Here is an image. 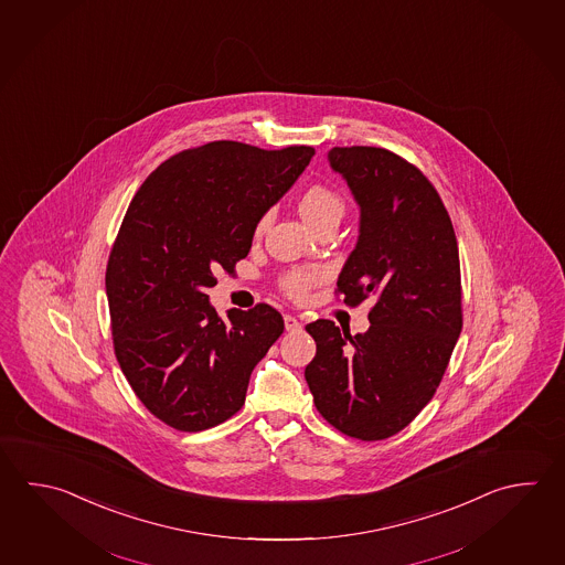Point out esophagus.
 <instances>
[{"mask_svg": "<svg viewBox=\"0 0 565 565\" xmlns=\"http://www.w3.org/2000/svg\"><path fill=\"white\" fill-rule=\"evenodd\" d=\"M284 323H286V330L288 331H299L303 326H301V321L298 320V318H294V316H286L284 318Z\"/></svg>", "mask_w": 565, "mask_h": 565, "instance_id": "esophagus-1", "label": "esophagus"}]
</instances>
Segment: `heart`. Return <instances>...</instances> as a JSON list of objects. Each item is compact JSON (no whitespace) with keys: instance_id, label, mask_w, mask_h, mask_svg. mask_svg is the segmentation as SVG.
<instances>
[{"instance_id":"1","label":"heart","mask_w":565,"mask_h":565,"mask_svg":"<svg viewBox=\"0 0 565 565\" xmlns=\"http://www.w3.org/2000/svg\"><path fill=\"white\" fill-rule=\"evenodd\" d=\"M298 207L301 217L311 227L318 230L320 225L341 222V217L345 213V200L328 185L313 183L299 195ZM267 224H269V213H264L257 220L256 234H262ZM326 277H328V271L323 267H294L279 277V288L294 301H306L311 289L320 286Z\"/></svg>"}]
</instances>
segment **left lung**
<instances>
[{
    "instance_id": "8db88e82",
    "label": "left lung",
    "mask_w": 565,
    "mask_h": 565,
    "mask_svg": "<svg viewBox=\"0 0 565 565\" xmlns=\"http://www.w3.org/2000/svg\"><path fill=\"white\" fill-rule=\"evenodd\" d=\"M330 166L360 205V237L338 277L348 306L375 298L370 330L306 326L313 404L345 436L377 441L429 404L461 331L458 239L436 188L414 163L370 146L333 148Z\"/></svg>"
}]
</instances>
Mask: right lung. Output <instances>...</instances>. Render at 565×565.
Returning <instances> with one entry per match:
<instances>
[{"instance_id":"right-lung-1","label":"right lung","mask_w":565,"mask_h":565,"mask_svg":"<svg viewBox=\"0 0 565 565\" xmlns=\"http://www.w3.org/2000/svg\"><path fill=\"white\" fill-rule=\"evenodd\" d=\"M313 153L242 141L183 149L129 203L106 269L114 352L139 402L173 429L202 431L237 414L254 367L284 333L271 306L222 320L205 291L215 271L235 274L257 220Z\"/></svg>"}]
</instances>
